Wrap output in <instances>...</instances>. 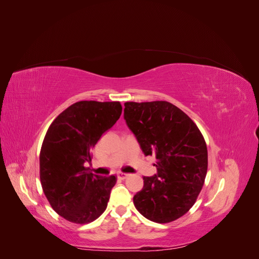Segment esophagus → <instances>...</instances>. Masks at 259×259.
I'll use <instances>...</instances> for the list:
<instances>
[{"mask_svg": "<svg viewBox=\"0 0 259 259\" xmlns=\"http://www.w3.org/2000/svg\"><path fill=\"white\" fill-rule=\"evenodd\" d=\"M128 177V174L126 173H117V178L119 179H126Z\"/></svg>", "mask_w": 259, "mask_h": 259, "instance_id": "1", "label": "esophagus"}]
</instances>
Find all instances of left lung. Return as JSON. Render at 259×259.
<instances>
[{
  "instance_id": "8db88e82",
  "label": "left lung",
  "mask_w": 259,
  "mask_h": 259,
  "mask_svg": "<svg viewBox=\"0 0 259 259\" xmlns=\"http://www.w3.org/2000/svg\"><path fill=\"white\" fill-rule=\"evenodd\" d=\"M124 119L145 155H155L156 173L144 176L134 205L144 217L166 224L197 201L207 173V148L195 123L168 101L124 104Z\"/></svg>"
}]
</instances>
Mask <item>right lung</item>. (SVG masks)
I'll return each instance as SVG.
<instances>
[{
	"label": "right lung",
	"instance_id": "right-lung-1",
	"mask_svg": "<svg viewBox=\"0 0 259 259\" xmlns=\"http://www.w3.org/2000/svg\"><path fill=\"white\" fill-rule=\"evenodd\" d=\"M121 113L119 101H77L46 132L40 152L41 185L53 209L69 222L92 223L107 208L116 178L93 174L84 163L91 161L92 149Z\"/></svg>",
	"mask_w": 259,
	"mask_h": 259
}]
</instances>
